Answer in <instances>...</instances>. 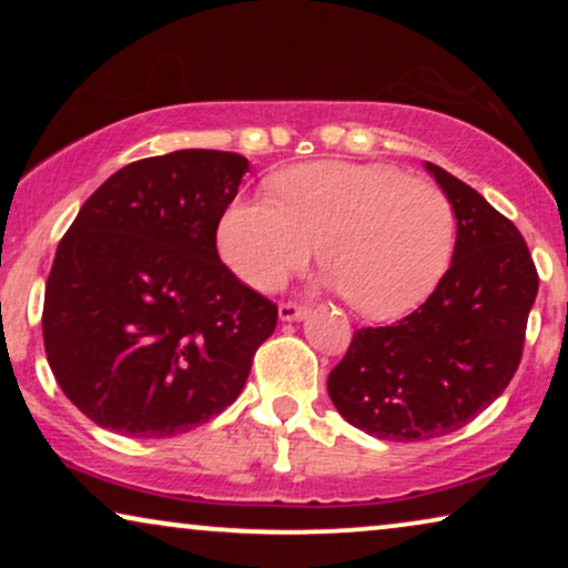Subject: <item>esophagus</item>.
<instances>
[{"mask_svg": "<svg viewBox=\"0 0 568 568\" xmlns=\"http://www.w3.org/2000/svg\"><path fill=\"white\" fill-rule=\"evenodd\" d=\"M305 315H307V307L294 305V302H284V305H278V321H284V323L302 321Z\"/></svg>", "mask_w": 568, "mask_h": 568, "instance_id": "34e87169", "label": "esophagus"}]
</instances>
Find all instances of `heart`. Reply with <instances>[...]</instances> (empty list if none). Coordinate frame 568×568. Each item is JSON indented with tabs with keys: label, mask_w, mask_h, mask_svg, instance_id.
<instances>
[{
	"label": "heart",
	"mask_w": 568,
	"mask_h": 568,
	"mask_svg": "<svg viewBox=\"0 0 568 568\" xmlns=\"http://www.w3.org/2000/svg\"><path fill=\"white\" fill-rule=\"evenodd\" d=\"M274 196H243L216 224L222 261L253 290H276L315 253L325 284L367 317L416 307L445 274L455 214L424 178L387 165L323 160L268 181Z\"/></svg>",
	"instance_id": "heart-1"
}]
</instances>
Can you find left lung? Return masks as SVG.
Returning a JSON list of instances; mask_svg holds the SVG:
<instances>
[{
	"mask_svg": "<svg viewBox=\"0 0 568 568\" xmlns=\"http://www.w3.org/2000/svg\"><path fill=\"white\" fill-rule=\"evenodd\" d=\"M457 220L455 253L403 321L354 333L328 375L338 414L377 439L457 432L504 393L523 359L538 271L527 243L470 185L424 162Z\"/></svg>",
	"mask_w": 568,
	"mask_h": 568,
	"instance_id": "8db88e82",
	"label": "left lung"
}]
</instances>
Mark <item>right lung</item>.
I'll use <instances>...</instances> for the list:
<instances>
[{
  "mask_svg": "<svg viewBox=\"0 0 568 568\" xmlns=\"http://www.w3.org/2000/svg\"><path fill=\"white\" fill-rule=\"evenodd\" d=\"M247 160L178 150L115 170L57 247L43 346L69 400L123 437H175L243 390L276 305L220 261Z\"/></svg>",
  "mask_w": 568,
  "mask_h": 568,
  "instance_id": "add662e5",
  "label": "right lung"
}]
</instances>
